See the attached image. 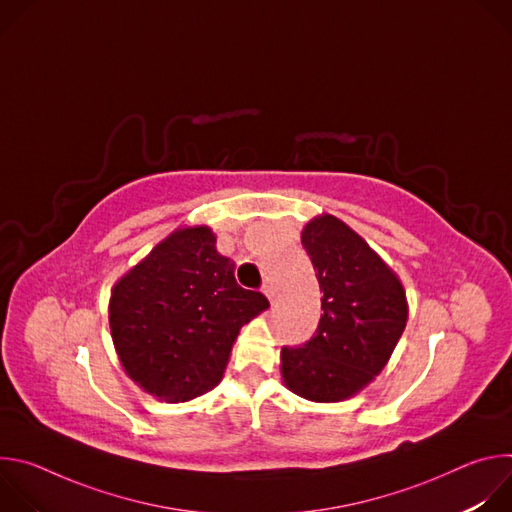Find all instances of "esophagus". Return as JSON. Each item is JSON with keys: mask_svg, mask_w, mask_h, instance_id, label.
<instances>
[{"mask_svg": "<svg viewBox=\"0 0 512 512\" xmlns=\"http://www.w3.org/2000/svg\"><path fill=\"white\" fill-rule=\"evenodd\" d=\"M263 294L267 296V300H269L271 304H275V298H277V291H275V287H273L271 283H265V285H263Z\"/></svg>", "mask_w": 512, "mask_h": 512, "instance_id": "esophagus-1", "label": "esophagus"}]
</instances>
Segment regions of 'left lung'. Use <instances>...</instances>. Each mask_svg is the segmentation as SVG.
Instances as JSON below:
<instances>
[{
    "label": "left lung",
    "instance_id": "1",
    "mask_svg": "<svg viewBox=\"0 0 512 512\" xmlns=\"http://www.w3.org/2000/svg\"><path fill=\"white\" fill-rule=\"evenodd\" d=\"M302 247L324 294V314L308 342L281 348V375L294 393L336 403L383 371L405 330V291L381 257L332 214L306 225Z\"/></svg>",
    "mask_w": 512,
    "mask_h": 512
}]
</instances>
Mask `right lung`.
Returning a JSON list of instances; mask_svg holds the SVG:
<instances>
[{
	"instance_id": "1",
	"label": "right lung",
	"mask_w": 512,
	"mask_h": 512,
	"mask_svg": "<svg viewBox=\"0 0 512 512\" xmlns=\"http://www.w3.org/2000/svg\"><path fill=\"white\" fill-rule=\"evenodd\" d=\"M208 227L164 239L111 294V336L127 375L170 403L190 401L223 379L239 330L269 308L237 283Z\"/></svg>"
}]
</instances>
